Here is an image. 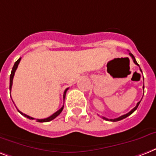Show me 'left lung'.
I'll list each match as a JSON object with an SVG mask.
<instances>
[{"instance_id": "obj_1", "label": "left lung", "mask_w": 156, "mask_h": 156, "mask_svg": "<svg viewBox=\"0 0 156 156\" xmlns=\"http://www.w3.org/2000/svg\"><path fill=\"white\" fill-rule=\"evenodd\" d=\"M129 54H130V56L131 57L133 62H134V63H135V65H137V66H140V65L138 64L137 62H136V60H135V57H134V55H133V54H131V53H129ZM140 70H141V69H140ZM141 71H142V70H141ZM143 88H144V87H143ZM140 102H141V101H140V102H138L137 105H136V106H135V107H134V108H133L132 110H131V111H130V112H128V113L126 114V115H122V116H120V117L117 118V119H107V118H105V117H102V119H106V120H109V121H112V122H117V121H119V120L123 119H125V118L128 117L129 115H131V114H132L133 112H134V111H135V110H136V109L138 108V107H139V105H140Z\"/></svg>"}]
</instances>
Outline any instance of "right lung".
<instances>
[{"instance_id":"add662e5","label":"right lung","mask_w":156,"mask_h":156,"mask_svg":"<svg viewBox=\"0 0 156 156\" xmlns=\"http://www.w3.org/2000/svg\"><path fill=\"white\" fill-rule=\"evenodd\" d=\"M21 58H20L18 59V60L16 61V62L14 63V66H13V67H12V71H11V74H10V78H9V90H11V89H12V79H13V77H14V74H15V71H16V69H17V66H18V64L19 62H20V61H21ZM69 89V88H67V89H66V90L64 91V94H63V98L65 99L66 98V91L67 90ZM63 107H64V106H62V107L61 109H59L58 111H56L55 113L53 114V115H51V116H49V117L46 118V119H36L37 122H49V121H51V120L54 119L55 118L57 117V116H58V115H60L61 112L63 110ZM17 111L20 112V113L22 115H24L25 117L28 118V119H34V118L32 117H30V116H29V115H25V114H23L22 112H21V111H19L18 109H17Z\"/></svg>"}]
</instances>
